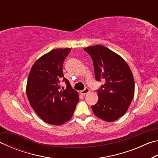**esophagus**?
<instances>
[{"label": "esophagus", "mask_w": 158, "mask_h": 158, "mask_svg": "<svg viewBox=\"0 0 158 158\" xmlns=\"http://www.w3.org/2000/svg\"><path fill=\"white\" fill-rule=\"evenodd\" d=\"M89 92H90V90H89V88H85V89L81 90V94L83 95H85V94H87V93H89Z\"/></svg>", "instance_id": "34e87169"}]
</instances>
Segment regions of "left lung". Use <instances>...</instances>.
Returning a JSON list of instances; mask_svg holds the SVG:
<instances>
[{
	"label": "left lung",
	"instance_id": "1",
	"mask_svg": "<svg viewBox=\"0 0 158 158\" xmlns=\"http://www.w3.org/2000/svg\"><path fill=\"white\" fill-rule=\"evenodd\" d=\"M92 58L95 77L105 84L97 90L98 101L91 106L97 117L107 122L118 120L126 113L135 93L132 72L123 58L102 45L84 49Z\"/></svg>",
	"mask_w": 158,
	"mask_h": 158
}]
</instances>
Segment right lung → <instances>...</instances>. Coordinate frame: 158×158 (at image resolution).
<instances>
[{
	"label": "right lung",
	"mask_w": 158,
	"mask_h": 158,
	"mask_svg": "<svg viewBox=\"0 0 158 158\" xmlns=\"http://www.w3.org/2000/svg\"><path fill=\"white\" fill-rule=\"evenodd\" d=\"M71 49H53L37 60L29 73L26 94L36 114L47 123L60 125L73 116L79 95L63 73V63ZM67 86L60 91V82Z\"/></svg>",
	"instance_id": "right-lung-1"
}]
</instances>
